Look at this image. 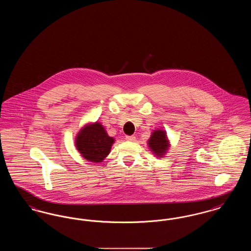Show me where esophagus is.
I'll return each instance as SVG.
<instances>
[{
    "instance_id": "esophagus-1",
    "label": "esophagus",
    "mask_w": 251,
    "mask_h": 251,
    "mask_svg": "<svg viewBox=\"0 0 251 251\" xmlns=\"http://www.w3.org/2000/svg\"><path fill=\"white\" fill-rule=\"evenodd\" d=\"M126 140H127V141H131V142L135 141V136H134V135H127V136H126Z\"/></svg>"
}]
</instances>
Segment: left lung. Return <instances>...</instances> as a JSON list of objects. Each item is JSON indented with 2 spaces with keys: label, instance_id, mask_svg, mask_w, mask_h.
<instances>
[{
  "label": "left lung",
  "instance_id": "1",
  "mask_svg": "<svg viewBox=\"0 0 251 251\" xmlns=\"http://www.w3.org/2000/svg\"><path fill=\"white\" fill-rule=\"evenodd\" d=\"M148 144L151 151L157 157H164L170 146L167 139V132L159 129L152 131Z\"/></svg>",
  "mask_w": 251,
  "mask_h": 251
}]
</instances>
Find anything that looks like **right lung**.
<instances>
[{
    "label": "right lung",
    "mask_w": 251,
    "mask_h": 251,
    "mask_svg": "<svg viewBox=\"0 0 251 251\" xmlns=\"http://www.w3.org/2000/svg\"><path fill=\"white\" fill-rule=\"evenodd\" d=\"M115 142L100 122L87 124L78 132L75 146L85 160L100 163L107 157Z\"/></svg>",
    "instance_id": "1"
}]
</instances>
